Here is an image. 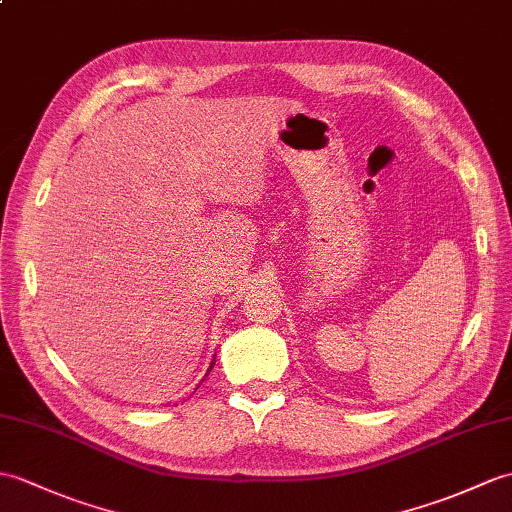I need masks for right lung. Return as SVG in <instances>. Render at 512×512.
Wrapping results in <instances>:
<instances>
[{"label":"right lung","mask_w":512,"mask_h":512,"mask_svg":"<svg viewBox=\"0 0 512 512\" xmlns=\"http://www.w3.org/2000/svg\"><path fill=\"white\" fill-rule=\"evenodd\" d=\"M211 368H213V362H211V366H209V371H211ZM209 371H207V375H209ZM207 375H205V377H207Z\"/></svg>","instance_id":"right-lung-1"}]
</instances>
